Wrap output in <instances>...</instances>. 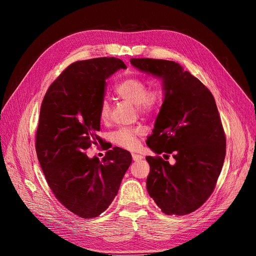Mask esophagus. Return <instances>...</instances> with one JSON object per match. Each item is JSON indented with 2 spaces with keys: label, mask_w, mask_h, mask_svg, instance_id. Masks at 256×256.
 Segmentation results:
<instances>
[{
  "label": "esophagus",
  "mask_w": 256,
  "mask_h": 256,
  "mask_svg": "<svg viewBox=\"0 0 256 256\" xmlns=\"http://www.w3.org/2000/svg\"><path fill=\"white\" fill-rule=\"evenodd\" d=\"M132 158H133V160H135V162H139V160H142L144 158V156H142V155H139V154H135V153H133V154H132Z\"/></svg>",
  "instance_id": "34e87169"
}]
</instances>
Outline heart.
I'll return each mask as SVG.
<instances>
[{
    "label": "heart",
    "mask_w": 256,
    "mask_h": 256,
    "mask_svg": "<svg viewBox=\"0 0 256 256\" xmlns=\"http://www.w3.org/2000/svg\"><path fill=\"white\" fill-rule=\"evenodd\" d=\"M114 94L136 105L140 114H148L155 112L164 101V92L160 87L148 89L146 82L138 76H130L114 86ZM98 116L102 121L110 118V104L102 101L98 107ZM139 128H120L110 134L112 142L123 149L134 150L138 146Z\"/></svg>",
    "instance_id": "b5f03b06"
}]
</instances>
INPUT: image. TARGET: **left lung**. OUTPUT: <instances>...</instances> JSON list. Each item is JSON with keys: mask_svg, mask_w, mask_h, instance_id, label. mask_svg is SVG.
Wrapping results in <instances>:
<instances>
[{"mask_svg": "<svg viewBox=\"0 0 256 256\" xmlns=\"http://www.w3.org/2000/svg\"><path fill=\"white\" fill-rule=\"evenodd\" d=\"M130 64L162 80L164 102L146 144L176 160L170 164L160 156H146L148 192L162 212L187 215L208 199L224 166L226 142L215 98L176 62L132 58Z\"/></svg>", "mask_w": 256, "mask_h": 256, "instance_id": "1", "label": "left lung"}]
</instances>
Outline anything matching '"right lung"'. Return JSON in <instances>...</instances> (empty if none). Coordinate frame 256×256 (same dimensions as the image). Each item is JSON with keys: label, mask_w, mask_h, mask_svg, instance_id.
<instances>
[{"label": "right lung", "mask_w": 256, "mask_h": 256, "mask_svg": "<svg viewBox=\"0 0 256 256\" xmlns=\"http://www.w3.org/2000/svg\"><path fill=\"white\" fill-rule=\"evenodd\" d=\"M121 60L101 57L71 64L44 98L36 133V153L46 182L66 208L80 218H94L108 208L132 162L128 151L114 146L102 162L85 150L102 146L98 107L106 80Z\"/></svg>", "instance_id": "1"}]
</instances>
